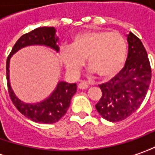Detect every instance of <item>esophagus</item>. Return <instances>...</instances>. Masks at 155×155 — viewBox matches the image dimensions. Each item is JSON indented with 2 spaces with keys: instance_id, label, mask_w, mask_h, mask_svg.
<instances>
[{
  "instance_id": "esophagus-1",
  "label": "esophagus",
  "mask_w": 155,
  "mask_h": 155,
  "mask_svg": "<svg viewBox=\"0 0 155 155\" xmlns=\"http://www.w3.org/2000/svg\"><path fill=\"white\" fill-rule=\"evenodd\" d=\"M88 87V85L86 82H84V81H81V82H80L78 84V88L79 89H87Z\"/></svg>"
}]
</instances>
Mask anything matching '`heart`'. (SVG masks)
Wrapping results in <instances>:
<instances>
[{"label": "heart", "instance_id": "1", "mask_svg": "<svg viewBox=\"0 0 155 155\" xmlns=\"http://www.w3.org/2000/svg\"><path fill=\"white\" fill-rule=\"evenodd\" d=\"M128 46L124 36L104 30L86 31L73 38L70 47H62L60 58L65 68L76 74L87 59L90 72L102 80L115 77L124 67Z\"/></svg>", "mask_w": 155, "mask_h": 155}]
</instances>
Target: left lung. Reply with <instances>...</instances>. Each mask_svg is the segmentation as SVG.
Here are the masks:
<instances>
[{
  "mask_svg": "<svg viewBox=\"0 0 155 155\" xmlns=\"http://www.w3.org/2000/svg\"><path fill=\"white\" fill-rule=\"evenodd\" d=\"M128 57L124 67L108 82L99 85L102 96L95 107L110 122H119L134 113L146 97L151 67L141 41L132 32L127 36Z\"/></svg>",
  "mask_w": 155,
  "mask_h": 155,
  "instance_id": "1",
  "label": "left lung"
}]
</instances>
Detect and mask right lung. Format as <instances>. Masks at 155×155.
I'll list each match as a JSON object with an SVG mask.
<instances>
[{
	"label": "right lung",
	"instance_id": "obj_1",
	"mask_svg": "<svg viewBox=\"0 0 155 155\" xmlns=\"http://www.w3.org/2000/svg\"><path fill=\"white\" fill-rule=\"evenodd\" d=\"M58 38L56 36V30L54 27H39L30 31L28 33L22 35L10 52L7 59V81L8 90L10 99L14 106L18 109L20 113L27 118L36 123L41 124H54L61 119L66 114L70 105V100L73 95L76 93V83H69L60 81L57 84L55 91L51 94L49 98L45 99L40 103L37 104H25L20 101L13 92L9 82V61L12 55L16 51L24 48L25 46L39 45L48 46L55 50L56 52L59 51V47L56 45Z\"/></svg>",
	"mask_w": 155,
	"mask_h": 155
}]
</instances>
